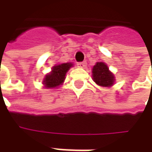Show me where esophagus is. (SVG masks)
Returning a JSON list of instances; mask_svg holds the SVG:
<instances>
[{
  "instance_id": "1",
  "label": "esophagus",
  "mask_w": 152,
  "mask_h": 152,
  "mask_svg": "<svg viewBox=\"0 0 152 152\" xmlns=\"http://www.w3.org/2000/svg\"><path fill=\"white\" fill-rule=\"evenodd\" d=\"M86 61H81V62H78L77 63V66L79 67H86Z\"/></svg>"
}]
</instances>
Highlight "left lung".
I'll return each mask as SVG.
<instances>
[{"label":"left lung","mask_w":152,"mask_h":152,"mask_svg":"<svg viewBox=\"0 0 152 152\" xmlns=\"http://www.w3.org/2000/svg\"><path fill=\"white\" fill-rule=\"evenodd\" d=\"M93 79L97 85L103 87L112 86L114 83V76L104 62H97L92 70Z\"/></svg>","instance_id":"8db88e82"}]
</instances>
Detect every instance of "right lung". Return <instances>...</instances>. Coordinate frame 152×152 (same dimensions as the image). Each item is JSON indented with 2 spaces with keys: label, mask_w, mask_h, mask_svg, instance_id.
<instances>
[{
  "label": "right lung",
  "mask_w": 152,
  "mask_h": 152,
  "mask_svg": "<svg viewBox=\"0 0 152 152\" xmlns=\"http://www.w3.org/2000/svg\"><path fill=\"white\" fill-rule=\"evenodd\" d=\"M73 66L72 63H62L52 67V71L47 74L44 79L45 86L46 88H55L63 83L65 75L68 69Z\"/></svg>",
  "instance_id": "add662e5"
}]
</instances>
